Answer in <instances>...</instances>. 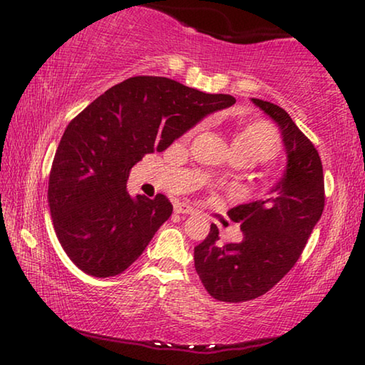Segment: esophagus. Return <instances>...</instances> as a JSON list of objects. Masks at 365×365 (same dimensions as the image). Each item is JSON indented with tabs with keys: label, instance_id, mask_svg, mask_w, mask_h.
I'll list each match as a JSON object with an SVG mask.
<instances>
[{
	"label": "esophagus",
	"instance_id": "34e87169",
	"mask_svg": "<svg viewBox=\"0 0 365 365\" xmlns=\"http://www.w3.org/2000/svg\"><path fill=\"white\" fill-rule=\"evenodd\" d=\"M174 211L177 214H195V207L187 205V202H177L174 206Z\"/></svg>",
	"mask_w": 365,
	"mask_h": 365
}]
</instances>
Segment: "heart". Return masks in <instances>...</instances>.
<instances>
[{
	"label": "heart",
	"mask_w": 365,
	"mask_h": 365,
	"mask_svg": "<svg viewBox=\"0 0 365 365\" xmlns=\"http://www.w3.org/2000/svg\"><path fill=\"white\" fill-rule=\"evenodd\" d=\"M233 154L248 156L255 163L274 159L280 151V140L275 128L265 120H256L238 130L232 140Z\"/></svg>",
	"instance_id": "1"
}]
</instances>
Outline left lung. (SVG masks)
Here are the masks:
<instances>
[{"mask_svg":"<svg viewBox=\"0 0 365 365\" xmlns=\"http://www.w3.org/2000/svg\"><path fill=\"white\" fill-rule=\"evenodd\" d=\"M280 128L287 168L280 182L261 200L228 211L243 232L240 243L222 245L211 225L195 248V269L212 298L242 302L262 296L298 261L324 212V170L316 148L285 109L251 98Z\"/></svg>","mask_w":365,"mask_h":365,"instance_id":"8db88e82","label":"left lung"}]
</instances>
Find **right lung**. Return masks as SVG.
Listing matches in <instances>:
<instances>
[{"label":"right lung","instance_id":"obj_1","mask_svg":"<svg viewBox=\"0 0 365 365\" xmlns=\"http://www.w3.org/2000/svg\"><path fill=\"white\" fill-rule=\"evenodd\" d=\"M235 101L138 76L110 86L69 122L49 172L48 205L59 243L80 270L106 279L137 261L172 205L164 195H128L130 169Z\"/></svg>","mask_w":365,"mask_h":365}]
</instances>
